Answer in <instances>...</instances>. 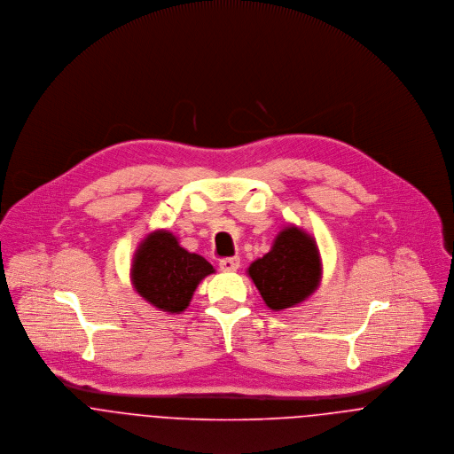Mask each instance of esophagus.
<instances>
[{
  "instance_id": "esophagus-1",
  "label": "esophagus",
  "mask_w": 454,
  "mask_h": 454,
  "mask_svg": "<svg viewBox=\"0 0 454 454\" xmlns=\"http://www.w3.org/2000/svg\"><path fill=\"white\" fill-rule=\"evenodd\" d=\"M219 268L224 271V273H233L240 268V257H224L219 261Z\"/></svg>"
}]
</instances>
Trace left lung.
Returning a JSON list of instances; mask_svg holds the SVG:
<instances>
[{
  "instance_id": "1",
  "label": "left lung",
  "mask_w": 454,
  "mask_h": 454,
  "mask_svg": "<svg viewBox=\"0 0 454 454\" xmlns=\"http://www.w3.org/2000/svg\"><path fill=\"white\" fill-rule=\"evenodd\" d=\"M268 308L280 311L311 296L322 278L317 242L296 226H286L273 247L247 270Z\"/></svg>"
}]
</instances>
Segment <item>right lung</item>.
I'll list each match as a JSON object with an SVG mask.
<instances>
[{
    "label": "right lung",
    "instance_id": "right-lung-1",
    "mask_svg": "<svg viewBox=\"0 0 454 454\" xmlns=\"http://www.w3.org/2000/svg\"><path fill=\"white\" fill-rule=\"evenodd\" d=\"M210 273L214 268L205 257L181 247L170 231L156 230L134 254L130 278L137 294L154 308L181 313Z\"/></svg>",
    "mask_w": 454,
    "mask_h": 454
}]
</instances>
